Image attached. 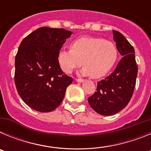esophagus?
Listing matches in <instances>:
<instances>
[{"label": "esophagus", "mask_w": 151, "mask_h": 151, "mask_svg": "<svg viewBox=\"0 0 151 151\" xmlns=\"http://www.w3.org/2000/svg\"><path fill=\"white\" fill-rule=\"evenodd\" d=\"M76 81L78 82H84V79L83 78H76Z\"/></svg>", "instance_id": "1"}]
</instances>
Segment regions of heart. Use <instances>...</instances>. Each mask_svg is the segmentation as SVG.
<instances>
[{
	"instance_id": "1",
	"label": "heart",
	"mask_w": 151,
	"mask_h": 151,
	"mask_svg": "<svg viewBox=\"0 0 151 151\" xmlns=\"http://www.w3.org/2000/svg\"><path fill=\"white\" fill-rule=\"evenodd\" d=\"M119 51L116 44L100 37L85 36L73 41L70 49L58 52L57 60L65 73L82 66V74L99 78L111 70L118 59Z\"/></svg>"
}]
</instances>
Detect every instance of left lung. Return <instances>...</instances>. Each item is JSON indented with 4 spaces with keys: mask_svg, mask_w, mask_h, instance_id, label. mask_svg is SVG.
<instances>
[{
    "mask_svg": "<svg viewBox=\"0 0 151 151\" xmlns=\"http://www.w3.org/2000/svg\"><path fill=\"white\" fill-rule=\"evenodd\" d=\"M113 32L122 58L109 76L97 82V91L88 99L92 109L103 116L113 115L127 106L138 75L134 47L120 32L115 30Z\"/></svg>",
    "mask_w": 151,
    "mask_h": 151,
    "instance_id": "obj_1",
    "label": "left lung"
}]
</instances>
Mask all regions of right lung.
I'll return each mask as SVG.
<instances>
[{"instance_id": "obj_1", "label": "right lung", "mask_w": 151, "mask_h": 151, "mask_svg": "<svg viewBox=\"0 0 151 151\" xmlns=\"http://www.w3.org/2000/svg\"><path fill=\"white\" fill-rule=\"evenodd\" d=\"M72 32L41 27L21 42L15 58L18 94L32 109L42 113L60 106L73 78L63 74L57 54Z\"/></svg>"}]
</instances>
